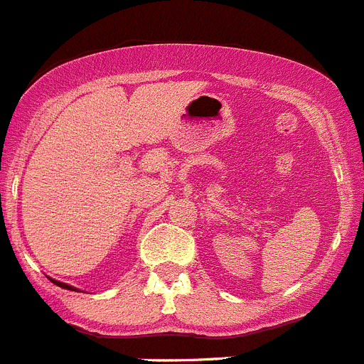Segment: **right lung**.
Instances as JSON below:
<instances>
[{
	"label": "right lung",
	"instance_id": "add662e5",
	"mask_svg": "<svg viewBox=\"0 0 364 364\" xmlns=\"http://www.w3.org/2000/svg\"><path fill=\"white\" fill-rule=\"evenodd\" d=\"M53 283L56 284V287H60V288H65V290H73V291H77L76 288H73V287H69V284H65V283H60V281H55V279H51Z\"/></svg>",
	"mask_w": 364,
	"mask_h": 364
}]
</instances>
